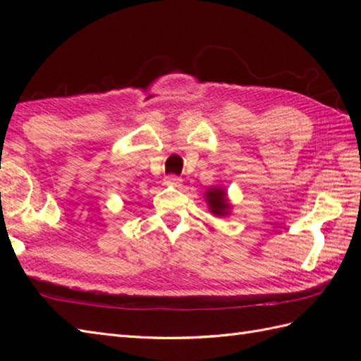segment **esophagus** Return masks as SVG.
Instances as JSON below:
<instances>
[{
	"instance_id": "esophagus-1",
	"label": "esophagus",
	"mask_w": 361,
	"mask_h": 361,
	"mask_svg": "<svg viewBox=\"0 0 361 361\" xmlns=\"http://www.w3.org/2000/svg\"><path fill=\"white\" fill-rule=\"evenodd\" d=\"M164 183L167 186H173V188H180L181 186V180L176 175H167L164 178Z\"/></svg>"
}]
</instances>
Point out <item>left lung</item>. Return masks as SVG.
Listing matches in <instances>:
<instances>
[{
    "label": "left lung",
    "instance_id": "8db88e82",
    "mask_svg": "<svg viewBox=\"0 0 361 361\" xmlns=\"http://www.w3.org/2000/svg\"><path fill=\"white\" fill-rule=\"evenodd\" d=\"M204 200L208 203L211 214H214L216 217H226L231 214L233 204L229 202L226 188L224 186L208 188V190L204 192Z\"/></svg>",
    "mask_w": 361,
    "mask_h": 361
}]
</instances>
